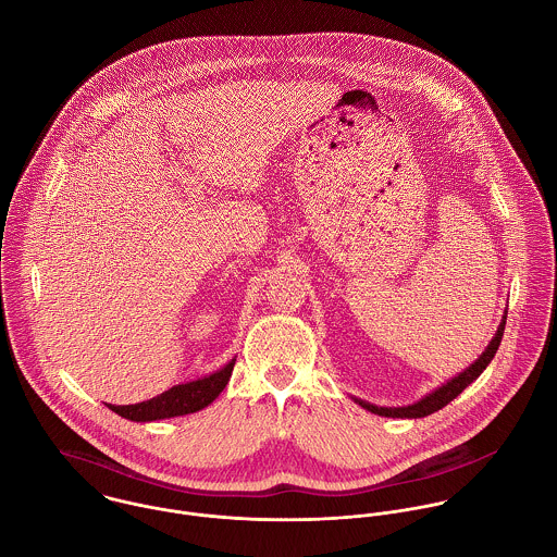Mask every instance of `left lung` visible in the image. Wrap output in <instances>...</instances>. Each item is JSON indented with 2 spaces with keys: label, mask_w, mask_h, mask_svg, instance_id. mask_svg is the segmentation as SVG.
<instances>
[{
  "label": "left lung",
  "mask_w": 557,
  "mask_h": 557,
  "mask_svg": "<svg viewBox=\"0 0 557 557\" xmlns=\"http://www.w3.org/2000/svg\"><path fill=\"white\" fill-rule=\"evenodd\" d=\"M504 325H506V318H502L495 336L491 338V343L486 345V349L482 351V356L478 358L472 367H468L463 373H459L457 377H453L450 382H446L444 386H440V388L433 391L431 395L420 398L418 403L407 405V407H377V405H371V403L360 400V398H354V400H356L358 405H362L364 409H369L371 413L386 416V418H424V416H429V413H435L437 409L446 407L453 398L459 397V395L476 380L478 375L488 367V362L493 360V356H495V351H497V347H499V343H502Z\"/></svg>",
  "instance_id": "obj_1"
}]
</instances>
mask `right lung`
<instances>
[{
    "instance_id": "right-lung-1",
    "label": "right lung",
    "mask_w": 557,
    "mask_h": 557,
    "mask_svg": "<svg viewBox=\"0 0 557 557\" xmlns=\"http://www.w3.org/2000/svg\"><path fill=\"white\" fill-rule=\"evenodd\" d=\"M234 364H236V360H232L227 367H223L221 371H216L208 377L173 386L166 393L150 398V400L135 403V405H109V409H113L115 413H120L122 418H128L133 422H152V420H162V418L195 413V411L208 407L214 398L223 393V388L227 386V382L232 377Z\"/></svg>"
}]
</instances>
